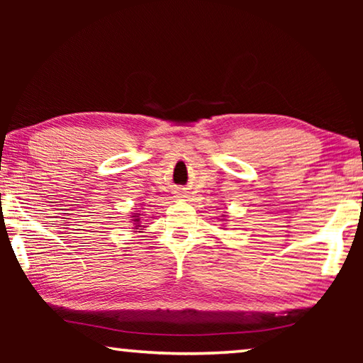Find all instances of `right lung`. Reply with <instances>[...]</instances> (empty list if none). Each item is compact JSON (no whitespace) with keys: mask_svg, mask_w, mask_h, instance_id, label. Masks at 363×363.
I'll return each mask as SVG.
<instances>
[{"mask_svg":"<svg viewBox=\"0 0 363 363\" xmlns=\"http://www.w3.org/2000/svg\"><path fill=\"white\" fill-rule=\"evenodd\" d=\"M139 216H140V214H138V213H136V216H134V218H136V219H134V223H138V219H139Z\"/></svg>","mask_w":363,"mask_h":363,"instance_id":"obj_1","label":"right lung"}]
</instances>
